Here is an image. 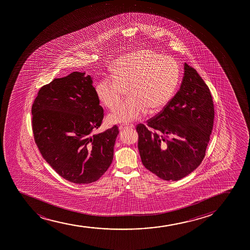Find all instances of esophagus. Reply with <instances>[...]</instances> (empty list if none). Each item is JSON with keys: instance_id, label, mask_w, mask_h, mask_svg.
Instances as JSON below:
<instances>
[{"instance_id": "obj_1", "label": "esophagus", "mask_w": 250, "mask_h": 250, "mask_svg": "<svg viewBox=\"0 0 250 250\" xmlns=\"http://www.w3.org/2000/svg\"><path fill=\"white\" fill-rule=\"evenodd\" d=\"M134 128H135V126H134L133 125H120V126H119V129H120L121 131L127 129H134Z\"/></svg>"}]
</instances>
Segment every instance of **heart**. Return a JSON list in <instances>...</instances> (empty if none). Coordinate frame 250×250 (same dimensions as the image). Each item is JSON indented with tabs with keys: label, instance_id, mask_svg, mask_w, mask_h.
Returning <instances> with one entry per match:
<instances>
[{
	"label": "heart",
	"instance_id": "1",
	"mask_svg": "<svg viewBox=\"0 0 250 250\" xmlns=\"http://www.w3.org/2000/svg\"><path fill=\"white\" fill-rule=\"evenodd\" d=\"M180 67L172 58L144 50L122 56L115 62L112 76H104L96 84V94L104 106L112 109L128 89L129 99L110 113L109 124H129L142 118L148 109H163L176 92Z\"/></svg>",
	"mask_w": 250,
	"mask_h": 250
}]
</instances>
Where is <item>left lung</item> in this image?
Here are the masks:
<instances>
[{"label": "left lung", "mask_w": 250, "mask_h": 250, "mask_svg": "<svg viewBox=\"0 0 250 250\" xmlns=\"http://www.w3.org/2000/svg\"><path fill=\"white\" fill-rule=\"evenodd\" d=\"M180 90L147 127L136 126L141 161L165 180H181L202 162L213 129L210 91L196 70L185 63Z\"/></svg>", "instance_id": "obj_1"}]
</instances>
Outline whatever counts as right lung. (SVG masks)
Listing matches in <instances>:
<instances>
[{
  "mask_svg": "<svg viewBox=\"0 0 250 250\" xmlns=\"http://www.w3.org/2000/svg\"><path fill=\"white\" fill-rule=\"evenodd\" d=\"M92 78L75 71L42 87L32 114L34 139L44 160L75 184L98 180L112 163L118 127L92 135L104 117Z\"/></svg>",
  "mask_w": 250,
  "mask_h": 250,
  "instance_id": "add662e5",
  "label": "right lung"
}]
</instances>
